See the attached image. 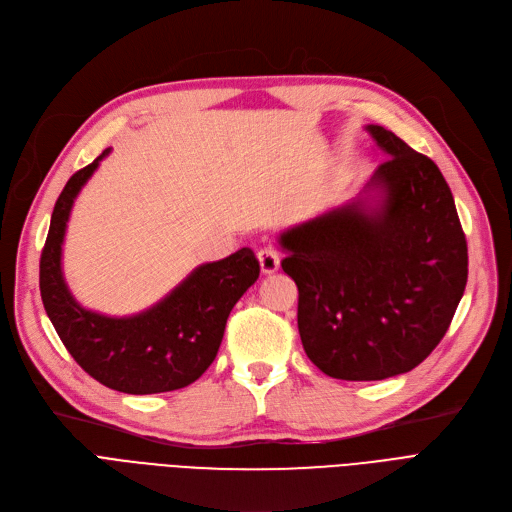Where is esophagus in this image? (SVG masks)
<instances>
[{
  "instance_id": "obj_1",
  "label": "esophagus",
  "mask_w": 512,
  "mask_h": 512,
  "mask_svg": "<svg viewBox=\"0 0 512 512\" xmlns=\"http://www.w3.org/2000/svg\"><path fill=\"white\" fill-rule=\"evenodd\" d=\"M261 274H274L280 268V257L272 247H265L257 253Z\"/></svg>"
}]
</instances>
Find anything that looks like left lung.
<instances>
[{
    "mask_svg": "<svg viewBox=\"0 0 512 512\" xmlns=\"http://www.w3.org/2000/svg\"><path fill=\"white\" fill-rule=\"evenodd\" d=\"M387 159L364 194L280 234L299 288L307 358L341 381L416 368L446 335L469 276L466 238L439 167L368 125Z\"/></svg>",
    "mask_w": 512,
    "mask_h": 512,
    "instance_id": "1",
    "label": "left lung"
}]
</instances>
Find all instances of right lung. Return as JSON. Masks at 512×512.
I'll return each instance as SVG.
<instances>
[{
	"instance_id": "right-lung-1",
	"label": "right lung",
	"mask_w": 512,
	"mask_h": 512,
	"mask_svg": "<svg viewBox=\"0 0 512 512\" xmlns=\"http://www.w3.org/2000/svg\"><path fill=\"white\" fill-rule=\"evenodd\" d=\"M110 152L79 169L60 192L39 261L46 314L75 362L108 389L131 395L188 387L215 360L236 301L259 278L251 249L198 265L159 303L113 318L81 307L62 276V242L77 194Z\"/></svg>"
}]
</instances>
